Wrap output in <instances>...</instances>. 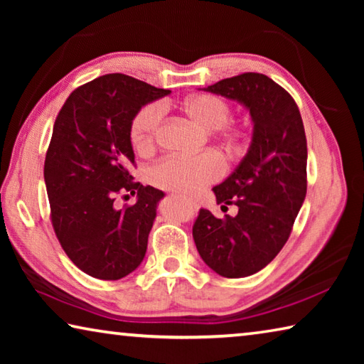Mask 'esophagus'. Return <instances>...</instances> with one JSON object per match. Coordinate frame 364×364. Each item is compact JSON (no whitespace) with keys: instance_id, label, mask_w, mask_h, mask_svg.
I'll return each instance as SVG.
<instances>
[{"instance_id":"obj_1","label":"esophagus","mask_w":364,"mask_h":364,"mask_svg":"<svg viewBox=\"0 0 364 364\" xmlns=\"http://www.w3.org/2000/svg\"><path fill=\"white\" fill-rule=\"evenodd\" d=\"M183 200H184V202H188V204H189L191 207H193L194 210L197 208V202H196V200H191V199H183Z\"/></svg>"}]
</instances>
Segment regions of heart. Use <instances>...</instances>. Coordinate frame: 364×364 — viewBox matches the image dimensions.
Returning a JSON list of instances; mask_svg holds the SVG:
<instances>
[{
    "label": "heart",
    "instance_id": "1",
    "mask_svg": "<svg viewBox=\"0 0 364 364\" xmlns=\"http://www.w3.org/2000/svg\"><path fill=\"white\" fill-rule=\"evenodd\" d=\"M181 112L204 132H217L223 128L231 117V106L225 100L213 95H197L184 100ZM164 110L159 104H147L134 115L132 122V141L139 152L154 147ZM228 151L237 147V133L226 134ZM223 173V165L210 152L194 157H168L154 165L149 171L151 183L157 188L175 193L194 194L208 183L217 181Z\"/></svg>",
    "mask_w": 364,
    "mask_h": 364
}]
</instances>
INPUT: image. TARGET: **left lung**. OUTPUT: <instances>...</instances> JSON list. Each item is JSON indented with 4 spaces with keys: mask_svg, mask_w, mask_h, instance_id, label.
Segmentation results:
<instances>
[{
    "mask_svg": "<svg viewBox=\"0 0 364 364\" xmlns=\"http://www.w3.org/2000/svg\"><path fill=\"white\" fill-rule=\"evenodd\" d=\"M249 110L250 146L241 164L212 191L236 217L200 208L193 226L197 252L223 278L263 269L284 247L306 194V138L292 96L263 73H242L202 88Z\"/></svg>",
    "mask_w": 364,
    "mask_h": 364,
    "instance_id": "left-lung-1",
    "label": "left lung"
}]
</instances>
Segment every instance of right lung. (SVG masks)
Here are the masks:
<instances>
[{"label": "right lung", "mask_w": 364, "mask_h": 364, "mask_svg": "<svg viewBox=\"0 0 364 364\" xmlns=\"http://www.w3.org/2000/svg\"><path fill=\"white\" fill-rule=\"evenodd\" d=\"M170 93L109 73L73 91L54 122L45 160L53 226L67 257L93 278H125L146 255L165 194L132 181V122L146 104ZM120 190L137 194L134 206L114 208Z\"/></svg>", "instance_id": "obj_1"}]
</instances>
